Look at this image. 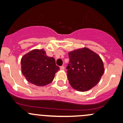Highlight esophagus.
<instances>
[{
    "label": "esophagus",
    "instance_id": "obj_1",
    "mask_svg": "<svg viewBox=\"0 0 123 123\" xmlns=\"http://www.w3.org/2000/svg\"><path fill=\"white\" fill-rule=\"evenodd\" d=\"M64 69H65V67H64V66H61V67H60L61 70H64Z\"/></svg>",
    "mask_w": 123,
    "mask_h": 123
}]
</instances>
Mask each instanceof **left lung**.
<instances>
[{"mask_svg": "<svg viewBox=\"0 0 123 123\" xmlns=\"http://www.w3.org/2000/svg\"><path fill=\"white\" fill-rule=\"evenodd\" d=\"M67 76L71 86L79 91H86L95 86L104 72V64L98 54L87 48L68 53Z\"/></svg>", "mask_w": 123, "mask_h": 123, "instance_id": "left-lung-1", "label": "left lung"}]
</instances>
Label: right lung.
<instances>
[{"instance_id":"right-lung-1","label":"right lung","mask_w":123,"mask_h":123,"mask_svg":"<svg viewBox=\"0 0 123 123\" xmlns=\"http://www.w3.org/2000/svg\"><path fill=\"white\" fill-rule=\"evenodd\" d=\"M21 69L28 82L42 86L53 81L59 67L54 58L46 55L44 49H33L22 58Z\"/></svg>"}]
</instances>
